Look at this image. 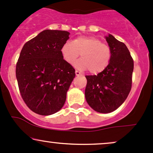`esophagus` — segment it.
Returning a JSON list of instances; mask_svg holds the SVG:
<instances>
[{
	"instance_id": "34e87169",
	"label": "esophagus",
	"mask_w": 153,
	"mask_h": 153,
	"mask_svg": "<svg viewBox=\"0 0 153 153\" xmlns=\"http://www.w3.org/2000/svg\"><path fill=\"white\" fill-rule=\"evenodd\" d=\"M75 75H76L77 76H78V75H80L82 74H81V73H80V72H79L78 71H75Z\"/></svg>"
}]
</instances>
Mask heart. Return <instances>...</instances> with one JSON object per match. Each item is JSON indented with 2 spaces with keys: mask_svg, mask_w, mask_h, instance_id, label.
<instances>
[{
  "mask_svg": "<svg viewBox=\"0 0 153 153\" xmlns=\"http://www.w3.org/2000/svg\"><path fill=\"white\" fill-rule=\"evenodd\" d=\"M63 59L72 64L81 54L82 58L75 63L80 70H88L93 74L104 71L111 60L109 47L101 42L99 39L91 36H80L73 42L67 41L60 49Z\"/></svg>",
  "mask_w": 153,
  "mask_h": 153,
  "instance_id": "obj_1",
  "label": "heart"
}]
</instances>
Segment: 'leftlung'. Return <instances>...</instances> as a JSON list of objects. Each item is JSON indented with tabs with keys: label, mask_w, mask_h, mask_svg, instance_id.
Wrapping results in <instances>:
<instances>
[{
	"label": "left lung",
	"mask_w": 153,
	"mask_h": 153,
	"mask_svg": "<svg viewBox=\"0 0 153 153\" xmlns=\"http://www.w3.org/2000/svg\"><path fill=\"white\" fill-rule=\"evenodd\" d=\"M111 50L109 64L98 75H86L87 103L99 113L114 111L124 102L131 91L134 61L129 50L111 34L106 36Z\"/></svg>",
	"instance_id": "left-lung-1"
}]
</instances>
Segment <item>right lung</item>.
I'll use <instances>...</instances> for the list:
<instances>
[{
  "label": "right lung",
  "mask_w": 153,
  "mask_h": 153,
  "mask_svg": "<svg viewBox=\"0 0 153 153\" xmlns=\"http://www.w3.org/2000/svg\"><path fill=\"white\" fill-rule=\"evenodd\" d=\"M70 33L44 30L23 47L16 68L21 96L34 113L53 114L64 106L75 69L63 59L60 49Z\"/></svg>",
  "instance_id": "1"
}]
</instances>
